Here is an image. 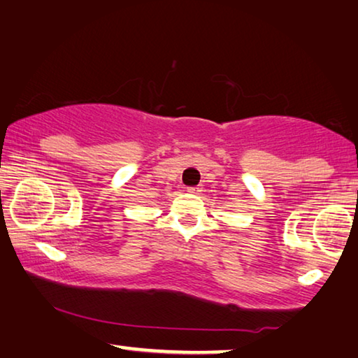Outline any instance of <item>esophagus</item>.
<instances>
[{"label": "esophagus", "instance_id": "1", "mask_svg": "<svg viewBox=\"0 0 358 358\" xmlns=\"http://www.w3.org/2000/svg\"><path fill=\"white\" fill-rule=\"evenodd\" d=\"M189 190L190 193H195V195H198V193H201L203 192V187L201 185H196V187H189Z\"/></svg>", "mask_w": 358, "mask_h": 358}]
</instances>
